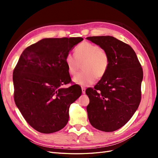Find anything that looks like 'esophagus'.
<instances>
[{"label":"esophagus","instance_id":"1","mask_svg":"<svg viewBox=\"0 0 158 158\" xmlns=\"http://www.w3.org/2000/svg\"><path fill=\"white\" fill-rule=\"evenodd\" d=\"M82 92L83 94H85V88L82 87Z\"/></svg>","mask_w":158,"mask_h":158}]
</instances>
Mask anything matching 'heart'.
I'll use <instances>...</instances> for the list:
<instances>
[{
	"mask_svg": "<svg viewBox=\"0 0 158 158\" xmlns=\"http://www.w3.org/2000/svg\"><path fill=\"white\" fill-rule=\"evenodd\" d=\"M75 55L70 52L65 56V64L69 73L75 75L82 64V73L76 75L73 81L83 86L93 84L96 77L102 78L107 70L109 59L104 49L96 45L83 42L76 47Z\"/></svg>",
	"mask_w": 158,
	"mask_h": 158,
	"instance_id": "obj_1",
	"label": "heart"
}]
</instances>
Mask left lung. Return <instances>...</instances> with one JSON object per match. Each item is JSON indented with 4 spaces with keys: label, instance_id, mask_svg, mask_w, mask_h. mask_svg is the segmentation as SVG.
Segmentation results:
<instances>
[{
    "label": "left lung",
    "instance_id": "left-lung-1",
    "mask_svg": "<svg viewBox=\"0 0 158 158\" xmlns=\"http://www.w3.org/2000/svg\"><path fill=\"white\" fill-rule=\"evenodd\" d=\"M88 40L106 51V73L94 88L85 90L89 103V121L94 128L113 132L123 127L139 106L143 71L132 47L112 36H93Z\"/></svg>",
    "mask_w": 158,
    "mask_h": 158
}]
</instances>
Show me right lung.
Here are the masks:
<instances>
[{"label":"right lung","mask_w":158,"mask_h":158,"mask_svg":"<svg viewBox=\"0 0 158 158\" xmlns=\"http://www.w3.org/2000/svg\"><path fill=\"white\" fill-rule=\"evenodd\" d=\"M82 37L45 38L22 52L13 72L14 102L37 131L49 134L67 124L69 107L82 94L80 85H62L71 78L65 56Z\"/></svg>","instance_id":"right-lung-1"}]
</instances>
